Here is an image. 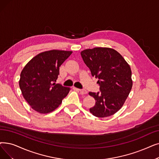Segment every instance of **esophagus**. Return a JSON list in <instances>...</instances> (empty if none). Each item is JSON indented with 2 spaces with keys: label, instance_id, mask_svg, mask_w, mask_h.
I'll return each mask as SVG.
<instances>
[{
  "label": "esophagus",
  "instance_id": "1",
  "mask_svg": "<svg viewBox=\"0 0 159 159\" xmlns=\"http://www.w3.org/2000/svg\"><path fill=\"white\" fill-rule=\"evenodd\" d=\"M79 91L80 92L81 94H86L88 92L86 90V89H79Z\"/></svg>",
  "mask_w": 159,
  "mask_h": 159
}]
</instances>
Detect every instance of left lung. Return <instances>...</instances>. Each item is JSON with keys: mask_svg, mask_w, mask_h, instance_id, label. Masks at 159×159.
Returning a JSON list of instances; mask_svg holds the SVG:
<instances>
[{"mask_svg": "<svg viewBox=\"0 0 159 159\" xmlns=\"http://www.w3.org/2000/svg\"><path fill=\"white\" fill-rule=\"evenodd\" d=\"M80 54L100 85V92H89L95 100L89 112L98 118L114 114L124 105L133 86L130 66L111 48L95 47L82 51Z\"/></svg>", "mask_w": 159, "mask_h": 159, "instance_id": "8db88e82", "label": "left lung"}]
</instances>
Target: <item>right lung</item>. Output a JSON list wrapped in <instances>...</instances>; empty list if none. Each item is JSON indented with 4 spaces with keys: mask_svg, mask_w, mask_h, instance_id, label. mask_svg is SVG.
<instances>
[{
    "mask_svg": "<svg viewBox=\"0 0 159 159\" xmlns=\"http://www.w3.org/2000/svg\"><path fill=\"white\" fill-rule=\"evenodd\" d=\"M72 51L50 50L32 58L23 69L19 87L25 99L31 108L40 114L50 113L57 109L70 88L56 84L59 67Z\"/></svg>",
    "mask_w": 159,
    "mask_h": 159,
    "instance_id": "right-lung-1",
    "label": "right lung"
}]
</instances>
